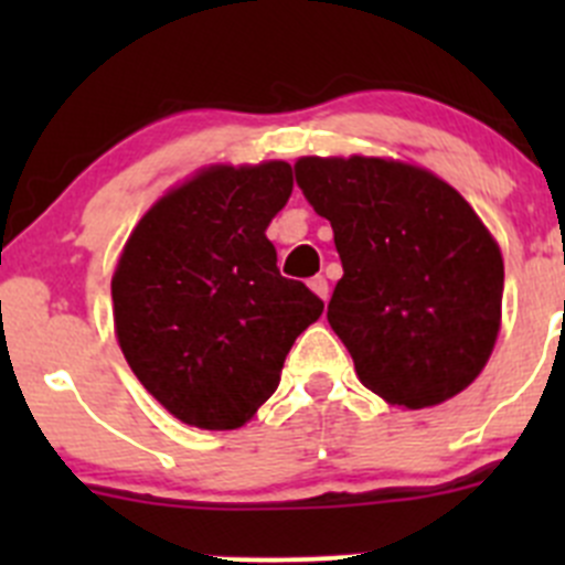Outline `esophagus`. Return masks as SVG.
Here are the masks:
<instances>
[{
	"label": "esophagus",
	"mask_w": 565,
	"mask_h": 565,
	"mask_svg": "<svg viewBox=\"0 0 565 565\" xmlns=\"http://www.w3.org/2000/svg\"><path fill=\"white\" fill-rule=\"evenodd\" d=\"M309 289H311V292L317 295V298L328 300V292H330V289H328V281H324L322 276H315V278H311V281H309Z\"/></svg>",
	"instance_id": "1"
}]
</instances>
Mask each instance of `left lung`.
Wrapping results in <instances>:
<instances>
[{
	"mask_svg": "<svg viewBox=\"0 0 565 565\" xmlns=\"http://www.w3.org/2000/svg\"><path fill=\"white\" fill-rule=\"evenodd\" d=\"M295 180L333 226L328 322L369 391L404 409L461 393L503 319V254L457 188L398 158L306 156Z\"/></svg>",
	"mask_w": 565,
	"mask_h": 565,
	"instance_id": "8db88e82",
	"label": "left lung"
}]
</instances>
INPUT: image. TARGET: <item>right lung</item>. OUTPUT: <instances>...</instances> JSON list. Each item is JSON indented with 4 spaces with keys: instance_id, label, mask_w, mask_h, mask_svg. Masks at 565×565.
Segmentation results:
<instances>
[{
    "instance_id": "obj_1",
    "label": "right lung",
    "mask_w": 565,
    "mask_h": 565,
    "mask_svg": "<svg viewBox=\"0 0 565 565\" xmlns=\"http://www.w3.org/2000/svg\"><path fill=\"white\" fill-rule=\"evenodd\" d=\"M292 193L287 161L213 163L169 188L125 241L114 333L147 393L196 429H241L273 396L324 303L278 273L265 230Z\"/></svg>"
}]
</instances>
